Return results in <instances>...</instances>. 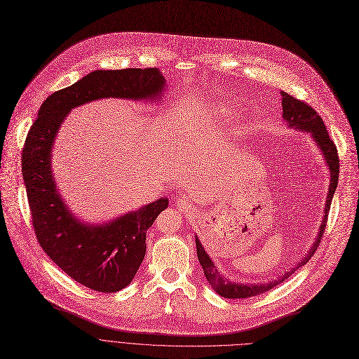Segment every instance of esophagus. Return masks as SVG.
Masks as SVG:
<instances>
[{
    "label": "esophagus",
    "mask_w": 359,
    "mask_h": 359,
    "mask_svg": "<svg viewBox=\"0 0 359 359\" xmlns=\"http://www.w3.org/2000/svg\"><path fill=\"white\" fill-rule=\"evenodd\" d=\"M177 205L180 207L181 212H188L189 207H191V204H189V201L185 198V197H180L177 200Z\"/></svg>",
    "instance_id": "esophagus-1"
}]
</instances>
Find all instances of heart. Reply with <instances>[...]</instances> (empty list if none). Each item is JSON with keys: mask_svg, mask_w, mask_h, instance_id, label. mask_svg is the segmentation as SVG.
I'll use <instances>...</instances> for the list:
<instances>
[{"mask_svg": "<svg viewBox=\"0 0 359 359\" xmlns=\"http://www.w3.org/2000/svg\"><path fill=\"white\" fill-rule=\"evenodd\" d=\"M222 111H226V110H222Z\"/></svg>", "mask_w": 359, "mask_h": 359, "instance_id": "b5f03b06", "label": "heart"}]
</instances>
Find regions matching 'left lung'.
<instances>
[{
	"instance_id": "left-lung-1",
	"label": "left lung",
	"mask_w": 359,
	"mask_h": 359,
	"mask_svg": "<svg viewBox=\"0 0 359 359\" xmlns=\"http://www.w3.org/2000/svg\"><path fill=\"white\" fill-rule=\"evenodd\" d=\"M281 97H283V117H284V120L294 129H302V130L311 133L314 142L318 143V146L320 147V152L323 154L326 163L329 166L330 185H329V193H327V200H326V207H325V216H323L319 235H318V238H316L314 245L303 257V259L299 262V265L292 271L285 272L280 280L271 281L266 284H238V283L227 281L223 276H220V272L217 271V268L215 266L212 259H210L208 255L205 254V250L201 246L198 238H196L197 257H198L200 265L203 266L204 276H205L208 284L212 285V288L224 299H248V297L257 296V294H262V292L271 290L272 287H276L280 283L285 281L288 277H291L292 272H296V269H299L300 266L307 264L310 261V258L314 255L316 249H318L320 245L322 236H323L325 229H326V223H327L330 203H332V198L334 194V189H336V187H338V178H339L338 149H336V144L329 137V133L326 130V126H325L322 117L307 102H304L296 97H291L290 94H287L284 91H281Z\"/></svg>"
}]
</instances>
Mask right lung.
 Here are the masks:
<instances>
[{
  "instance_id": "1",
  "label": "right lung",
  "mask_w": 359,
  "mask_h": 359,
  "mask_svg": "<svg viewBox=\"0 0 359 359\" xmlns=\"http://www.w3.org/2000/svg\"><path fill=\"white\" fill-rule=\"evenodd\" d=\"M156 68L94 71L43 101L21 154L32 223L46 255L76 283L100 292L129 285L146 254V231L168 207L159 198L104 226L79 223L56 191L50 151L59 126L81 104L98 98H152L163 90Z\"/></svg>"
}]
</instances>
